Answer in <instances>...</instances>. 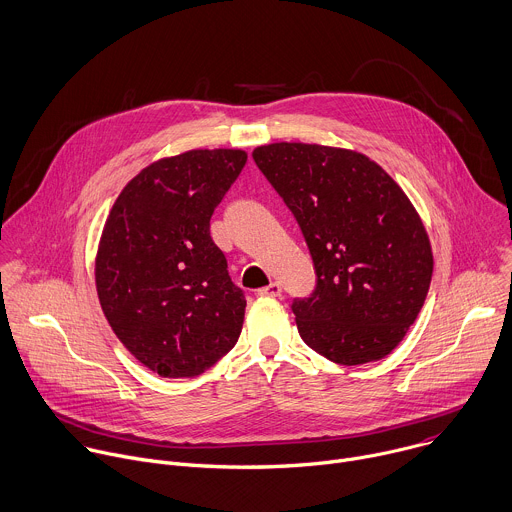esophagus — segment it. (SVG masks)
<instances>
[{"instance_id":"34e87169","label":"esophagus","mask_w":512,"mask_h":512,"mask_svg":"<svg viewBox=\"0 0 512 512\" xmlns=\"http://www.w3.org/2000/svg\"><path fill=\"white\" fill-rule=\"evenodd\" d=\"M257 295H261V297H279L281 295V285L279 283H269L267 287L257 289Z\"/></svg>"}]
</instances>
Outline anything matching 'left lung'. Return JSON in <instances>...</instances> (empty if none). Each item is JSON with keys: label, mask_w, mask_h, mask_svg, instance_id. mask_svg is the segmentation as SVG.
<instances>
[{"label": "left lung", "mask_w": 512, "mask_h": 512, "mask_svg": "<svg viewBox=\"0 0 512 512\" xmlns=\"http://www.w3.org/2000/svg\"><path fill=\"white\" fill-rule=\"evenodd\" d=\"M253 160L293 213L317 283L293 299L303 342L360 366L386 358L416 321L434 259L414 205L362 152L305 142L257 146Z\"/></svg>", "instance_id": "8db88e82"}]
</instances>
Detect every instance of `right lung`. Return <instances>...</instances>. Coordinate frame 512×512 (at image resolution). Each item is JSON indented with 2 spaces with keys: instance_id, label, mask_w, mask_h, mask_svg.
Wrapping results in <instances>:
<instances>
[{
  "instance_id": "obj_1",
  "label": "right lung",
  "mask_w": 512,
  "mask_h": 512,
  "mask_svg": "<svg viewBox=\"0 0 512 512\" xmlns=\"http://www.w3.org/2000/svg\"><path fill=\"white\" fill-rule=\"evenodd\" d=\"M247 162L241 148L160 158L122 189L96 255L102 311L162 378L209 370L239 339L245 295L211 239V217Z\"/></svg>"
}]
</instances>
